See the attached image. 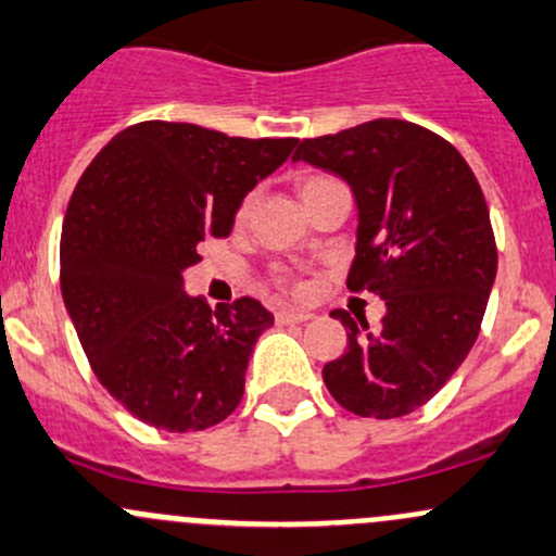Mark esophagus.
Masks as SVG:
<instances>
[{
  "mask_svg": "<svg viewBox=\"0 0 556 556\" xmlns=\"http://www.w3.org/2000/svg\"><path fill=\"white\" fill-rule=\"evenodd\" d=\"M308 319H312V314L298 312V308H282V312H277L279 325H301V323H308Z\"/></svg>",
  "mask_w": 556,
  "mask_h": 556,
  "instance_id": "1",
  "label": "esophagus"
}]
</instances>
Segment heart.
Segmentation results:
<instances>
[{
	"instance_id": "b5f03b06",
	"label": "heart",
	"mask_w": 556,
	"mask_h": 556,
	"mask_svg": "<svg viewBox=\"0 0 556 556\" xmlns=\"http://www.w3.org/2000/svg\"><path fill=\"white\" fill-rule=\"evenodd\" d=\"M327 184H332L330 175H303V178L295 184V191H298V197H301V202H303V200H308V197H312L314 191H319ZM250 210H253V197H248V200L242 202V207H239L237 218L244 220L250 215Z\"/></svg>"
}]
</instances>
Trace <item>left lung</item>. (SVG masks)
Returning <instances> with one entry per match:
<instances>
[{"instance_id":"obj_1","label":"left lung","mask_w":556,"mask_h":556,"mask_svg":"<svg viewBox=\"0 0 556 556\" xmlns=\"http://www.w3.org/2000/svg\"><path fill=\"white\" fill-rule=\"evenodd\" d=\"M293 160L341 175L359 226L352 293H376V332L336 308L349 346L323 378L341 407L362 418L418 410L475 346L498 248L488 202L453 143L405 119H372L336 136L303 138Z\"/></svg>"}]
</instances>
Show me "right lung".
Wrapping results in <instances>:
<instances>
[{
    "mask_svg": "<svg viewBox=\"0 0 556 556\" xmlns=\"http://www.w3.org/2000/svg\"><path fill=\"white\" fill-rule=\"evenodd\" d=\"M298 138H229L186 122H138L81 173L61 233V293L92 372L125 410L202 431L237 410L255 341L274 325L255 298L210 308L184 293L207 237Z\"/></svg>",
    "mask_w": 556,
    "mask_h": 556,
    "instance_id": "right-lung-1",
    "label": "right lung"
}]
</instances>
